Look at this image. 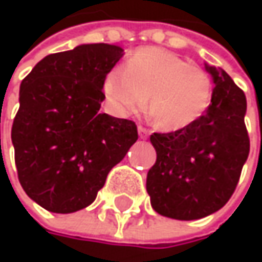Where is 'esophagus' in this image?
Masks as SVG:
<instances>
[{
  "mask_svg": "<svg viewBox=\"0 0 262 262\" xmlns=\"http://www.w3.org/2000/svg\"><path fill=\"white\" fill-rule=\"evenodd\" d=\"M138 133H139V138H142V139L148 136V130L142 126H138Z\"/></svg>",
  "mask_w": 262,
  "mask_h": 262,
  "instance_id": "1",
  "label": "esophagus"
}]
</instances>
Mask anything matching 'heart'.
<instances>
[{
	"mask_svg": "<svg viewBox=\"0 0 262 262\" xmlns=\"http://www.w3.org/2000/svg\"><path fill=\"white\" fill-rule=\"evenodd\" d=\"M107 104L129 115L147 101L153 123L164 130H179L195 123L209 107L212 81L197 65L164 48L136 50L124 68L109 71L103 83ZM149 100H146V97Z\"/></svg>",
	"mask_w": 262,
	"mask_h": 262,
	"instance_id": "1",
	"label": "heart"
}]
</instances>
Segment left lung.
I'll list each match as a JSON object with an SVG mask.
<instances>
[{
  "mask_svg": "<svg viewBox=\"0 0 262 262\" xmlns=\"http://www.w3.org/2000/svg\"><path fill=\"white\" fill-rule=\"evenodd\" d=\"M206 71L215 84L206 112L188 127L150 136L158 156L147 173V192L158 214L176 220L223 208L249 156L246 95L222 68L206 65Z\"/></svg>",
  "mask_w": 262,
  "mask_h": 262,
  "instance_id": "8db88e82",
  "label": "left lung"
}]
</instances>
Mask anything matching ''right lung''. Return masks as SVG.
Returning <instances> with one entry per match:
<instances>
[{
  "mask_svg": "<svg viewBox=\"0 0 262 262\" xmlns=\"http://www.w3.org/2000/svg\"><path fill=\"white\" fill-rule=\"evenodd\" d=\"M123 48L86 43L43 57L21 83L12 126L18 179L50 212L89 206L138 139L130 120L101 114L103 83Z\"/></svg>",
  "mask_w": 262,
  "mask_h": 262,
  "instance_id": "1",
  "label": "right lung"
}]
</instances>
